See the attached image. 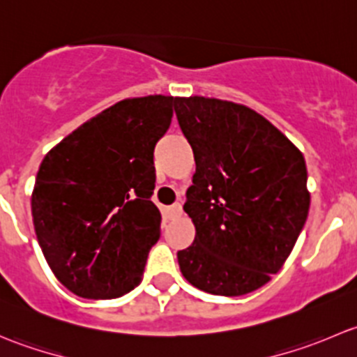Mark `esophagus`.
I'll return each instance as SVG.
<instances>
[{
	"instance_id": "34e87169",
	"label": "esophagus",
	"mask_w": 357,
	"mask_h": 357,
	"mask_svg": "<svg viewBox=\"0 0 357 357\" xmlns=\"http://www.w3.org/2000/svg\"><path fill=\"white\" fill-rule=\"evenodd\" d=\"M167 215H169V219L181 218V215H183L181 204H174V205H171V207H167Z\"/></svg>"
}]
</instances>
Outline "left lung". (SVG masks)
<instances>
[{"label":"left lung","instance_id":"1","mask_svg":"<svg viewBox=\"0 0 357 357\" xmlns=\"http://www.w3.org/2000/svg\"><path fill=\"white\" fill-rule=\"evenodd\" d=\"M174 110L197 164L183 207L197 233L178 252L179 269L207 294H250L282 269L304 228V155L242 103L190 96Z\"/></svg>","mask_w":357,"mask_h":357}]
</instances>
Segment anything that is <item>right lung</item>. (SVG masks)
Returning a JSON list of instances; mask_svg holds the SVG:
<instances>
[{
	"label": "right lung",
	"instance_id": "right-lung-1",
	"mask_svg": "<svg viewBox=\"0 0 357 357\" xmlns=\"http://www.w3.org/2000/svg\"><path fill=\"white\" fill-rule=\"evenodd\" d=\"M174 96L126 98L86 121L39 165L31 208L53 275L84 298H115L143 280L162 215L153 149Z\"/></svg>",
	"mask_w": 357,
	"mask_h": 357
}]
</instances>
